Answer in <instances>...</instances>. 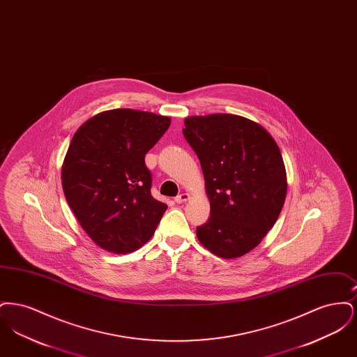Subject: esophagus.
Here are the masks:
<instances>
[{"instance_id": "1", "label": "esophagus", "mask_w": 357, "mask_h": 357, "mask_svg": "<svg viewBox=\"0 0 357 357\" xmlns=\"http://www.w3.org/2000/svg\"><path fill=\"white\" fill-rule=\"evenodd\" d=\"M188 198H190V197H188V194H186V192H182V194H179L178 197H175V202H176V204H183V202H186Z\"/></svg>"}]
</instances>
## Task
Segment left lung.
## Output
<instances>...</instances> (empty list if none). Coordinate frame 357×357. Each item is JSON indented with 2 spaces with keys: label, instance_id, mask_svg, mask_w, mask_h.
<instances>
[{
  "label": "left lung",
  "instance_id": "obj_1",
  "mask_svg": "<svg viewBox=\"0 0 357 357\" xmlns=\"http://www.w3.org/2000/svg\"><path fill=\"white\" fill-rule=\"evenodd\" d=\"M183 135L201 162L210 199V217L197 237L221 258L246 255L285 202L287 171L277 143L253 120L229 114L190 116Z\"/></svg>",
  "mask_w": 357,
  "mask_h": 357
}]
</instances>
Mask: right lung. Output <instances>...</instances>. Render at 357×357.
Segmentation results:
<instances>
[{"instance_id":"1","label":"right lung","mask_w":357,"mask_h":357,"mask_svg":"<svg viewBox=\"0 0 357 357\" xmlns=\"http://www.w3.org/2000/svg\"><path fill=\"white\" fill-rule=\"evenodd\" d=\"M169 116L119 108L102 112L76 131L61 181L69 207L104 250L126 255L153 237L167 204L151 195L144 156L170 127Z\"/></svg>"}]
</instances>
